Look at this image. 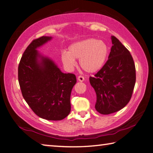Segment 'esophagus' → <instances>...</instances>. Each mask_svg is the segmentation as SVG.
Listing matches in <instances>:
<instances>
[{"instance_id": "obj_1", "label": "esophagus", "mask_w": 153, "mask_h": 153, "mask_svg": "<svg viewBox=\"0 0 153 153\" xmlns=\"http://www.w3.org/2000/svg\"><path fill=\"white\" fill-rule=\"evenodd\" d=\"M77 80H78L79 82H84V77H83L82 76H79L77 77Z\"/></svg>"}]
</instances>
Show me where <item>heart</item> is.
Listing matches in <instances>:
<instances>
[{
	"mask_svg": "<svg viewBox=\"0 0 153 153\" xmlns=\"http://www.w3.org/2000/svg\"><path fill=\"white\" fill-rule=\"evenodd\" d=\"M108 47L104 42L95 39H88L76 42L69 47L67 52H63L61 59L68 70H71L79 59V65L88 73H94L100 69L106 60Z\"/></svg>",
	"mask_w": 153,
	"mask_h": 153,
	"instance_id": "1",
	"label": "heart"
}]
</instances>
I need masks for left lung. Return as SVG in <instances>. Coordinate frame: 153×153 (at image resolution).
<instances>
[{
  "label": "left lung",
  "mask_w": 153,
  "mask_h": 153,
  "mask_svg": "<svg viewBox=\"0 0 153 153\" xmlns=\"http://www.w3.org/2000/svg\"><path fill=\"white\" fill-rule=\"evenodd\" d=\"M108 59L94 77H90L96 94V110L102 114L118 112L128 103L136 82V69L130 51L114 36Z\"/></svg>",
  "instance_id": "left-lung-1"
}]
</instances>
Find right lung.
<instances>
[{
  "label": "right lung",
  "instance_id": "obj_1",
  "mask_svg": "<svg viewBox=\"0 0 153 153\" xmlns=\"http://www.w3.org/2000/svg\"><path fill=\"white\" fill-rule=\"evenodd\" d=\"M52 39L33 40L24 51L18 68L19 85L25 100L39 117L61 120L71 111V90L76 83L73 74L62 73L49 58L37 50Z\"/></svg>",
  "mask_w": 153,
  "mask_h": 153
}]
</instances>
